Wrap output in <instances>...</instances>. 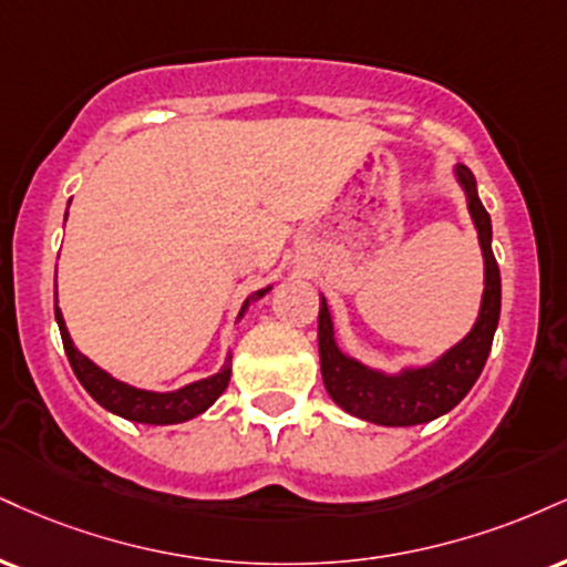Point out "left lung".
I'll return each instance as SVG.
<instances>
[{"mask_svg":"<svg viewBox=\"0 0 567 567\" xmlns=\"http://www.w3.org/2000/svg\"><path fill=\"white\" fill-rule=\"evenodd\" d=\"M454 176L465 189L467 210L478 229L483 250V298L473 330L460 343L431 364L404 367L401 372H383L361 364L359 359L340 351L336 340L330 306L319 298V364L327 393L343 412L385 427H409L431 422L452 412L481 378L496 324L502 311V277L491 250V216L483 208L475 176L456 163Z\"/></svg>","mask_w":567,"mask_h":567,"instance_id":"left-lung-1","label":"left lung"}]
</instances>
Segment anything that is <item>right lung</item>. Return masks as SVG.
Returning a JSON list of instances; mask_svg holds the SVG:
<instances>
[{"label":"right lung","mask_w":567,"mask_h":567,"mask_svg":"<svg viewBox=\"0 0 567 567\" xmlns=\"http://www.w3.org/2000/svg\"><path fill=\"white\" fill-rule=\"evenodd\" d=\"M269 290L271 285L245 298L237 319H243L245 309H248L254 301H258V298H264ZM54 319H58L63 349L68 353V361H71L73 372H76L79 383L86 388V393L92 395L102 409H107V412L118 414V417L124 420L142 422V425H176V422H187L197 417V414L206 412V409L214 404L218 395L227 391L229 385L231 353H227V361H224V367L216 374L195 380V383L184 385L179 391L161 393V391H145V388H134L124 383V380H115L111 372L102 370V367L94 364L92 359H86L84 353L73 346L71 336H68L63 311L58 309V292H54Z\"/></svg>","instance_id":"right-lung-1"}]
</instances>
